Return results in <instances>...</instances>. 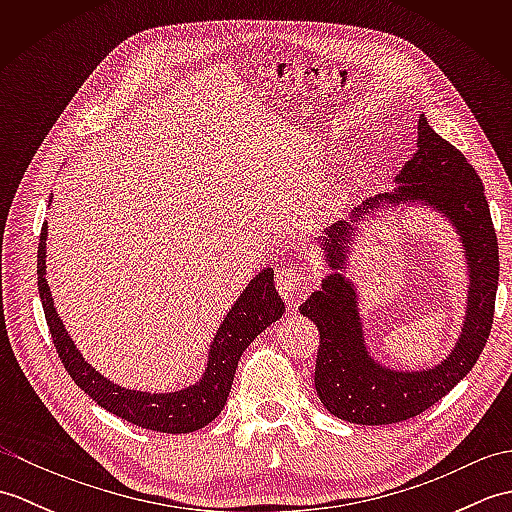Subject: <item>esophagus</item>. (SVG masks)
Masks as SVG:
<instances>
[{
    "label": "esophagus",
    "mask_w": 512,
    "mask_h": 512,
    "mask_svg": "<svg viewBox=\"0 0 512 512\" xmlns=\"http://www.w3.org/2000/svg\"><path fill=\"white\" fill-rule=\"evenodd\" d=\"M310 281H312L310 275H306L299 266H292V264L281 266L275 275V284H277L279 295L286 301L295 299L299 290H306L310 286Z\"/></svg>",
    "instance_id": "1"
}]
</instances>
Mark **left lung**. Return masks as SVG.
Listing matches in <instances>:
<instances>
[{
	"instance_id": "1",
	"label": "left lung",
	"mask_w": 512,
	"mask_h": 512,
	"mask_svg": "<svg viewBox=\"0 0 512 512\" xmlns=\"http://www.w3.org/2000/svg\"><path fill=\"white\" fill-rule=\"evenodd\" d=\"M398 182H407L396 193L378 195L385 200L424 198L447 213L460 228L471 268V303L462 339L453 354L427 372H389L367 356L356 295L341 275L323 281V290L301 303L299 312L319 330L314 387L332 416L356 424H394L420 416L436 405L480 358L493 330L495 297L499 281V246L484 184L458 147L433 132L424 114L418 118V151L402 167ZM378 200H367L374 209ZM332 268L343 264V235L347 222L334 224Z\"/></svg>"
}]
</instances>
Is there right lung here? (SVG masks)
Returning <instances> with one entry per match:
<instances>
[{"label": "right lung", "instance_id": "add662e5", "mask_svg": "<svg viewBox=\"0 0 512 512\" xmlns=\"http://www.w3.org/2000/svg\"><path fill=\"white\" fill-rule=\"evenodd\" d=\"M46 231L48 224L41 226L39 248H37V284L39 297L46 312V323L57 347V354L65 372L94 402H99L114 416L158 433H189L198 431L220 416L231 391L239 356L253 343L257 334H262L270 323H275L284 314V301L275 290L273 268H266L250 281L244 295L237 299L231 312L226 314L222 328L217 330L211 345L209 367L202 383L189 389L173 391V394H143V391L123 389L112 385L99 372L83 361L76 350L63 323L52 306V295L46 281Z\"/></svg>", "mask_w": 512, "mask_h": 512}]
</instances>
